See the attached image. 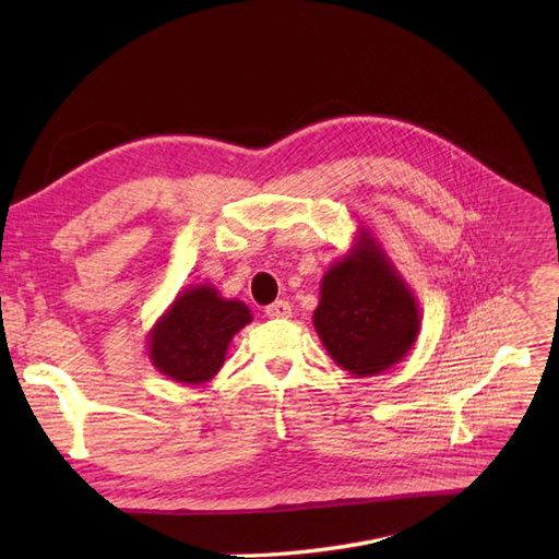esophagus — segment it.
<instances>
[{"mask_svg": "<svg viewBox=\"0 0 559 559\" xmlns=\"http://www.w3.org/2000/svg\"><path fill=\"white\" fill-rule=\"evenodd\" d=\"M265 314H267L270 319H286V317H292V302H289V300H275L273 306L265 308Z\"/></svg>", "mask_w": 559, "mask_h": 559, "instance_id": "esophagus-1", "label": "esophagus"}]
</instances>
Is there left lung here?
Returning <instances> with one entry per match:
<instances>
[{
	"instance_id": "1",
	"label": "left lung",
	"mask_w": 559,
	"mask_h": 559,
	"mask_svg": "<svg viewBox=\"0 0 559 559\" xmlns=\"http://www.w3.org/2000/svg\"><path fill=\"white\" fill-rule=\"evenodd\" d=\"M312 324L349 376L373 378L408 357L419 335L417 300L368 228L321 277Z\"/></svg>"
}]
</instances>
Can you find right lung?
<instances>
[{"label": "right lung", "instance_id": "right-lung-1", "mask_svg": "<svg viewBox=\"0 0 559 559\" xmlns=\"http://www.w3.org/2000/svg\"><path fill=\"white\" fill-rule=\"evenodd\" d=\"M249 321L242 300L224 298L212 284L189 286L148 331V359L175 382L205 384L222 370L233 335Z\"/></svg>", "mask_w": 559, "mask_h": 559}]
</instances>
